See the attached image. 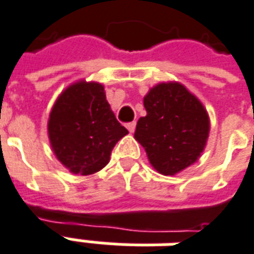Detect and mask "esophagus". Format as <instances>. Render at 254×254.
I'll return each instance as SVG.
<instances>
[{"mask_svg": "<svg viewBox=\"0 0 254 254\" xmlns=\"http://www.w3.org/2000/svg\"><path fill=\"white\" fill-rule=\"evenodd\" d=\"M127 127L129 132L133 133L134 132V129H136V122H129V124H127Z\"/></svg>", "mask_w": 254, "mask_h": 254, "instance_id": "1", "label": "esophagus"}]
</instances>
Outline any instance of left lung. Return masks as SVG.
Listing matches in <instances>:
<instances>
[{"label": "left lung", "mask_w": 254, "mask_h": 254, "mask_svg": "<svg viewBox=\"0 0 254 254\" xmlns=\"http://www.w3.org/2000/svg\"><path fill=\"white\" fill-rule=\"evenodd\" d=\"M147 116L137 121L134 138L149 163L163 176H174L193 165L209 133L204 106L182 84L162 83L144 98Z\"/></svg>", "instance_id": "left-lung-1"}]
</instances>
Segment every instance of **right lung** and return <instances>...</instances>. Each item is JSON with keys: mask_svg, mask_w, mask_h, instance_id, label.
Wrapping results in <instances>:
<instances>
[{"mask_svg": "<svg viewBox=\"0 0 254 254\" xmlns=\"http://www.w3.org/2000/svg\"><path fill=\"white\" fill-rule=\"evenodd\" d=\"M127 133L117 121L99 83L67 87L53 107L49 138L58 160L80 176L102 170L114 145Z\"/></svg>", "mask_w": 254, "mask_h": 254, "instance_id": "1", "label": "right lung"}]
</instances>
